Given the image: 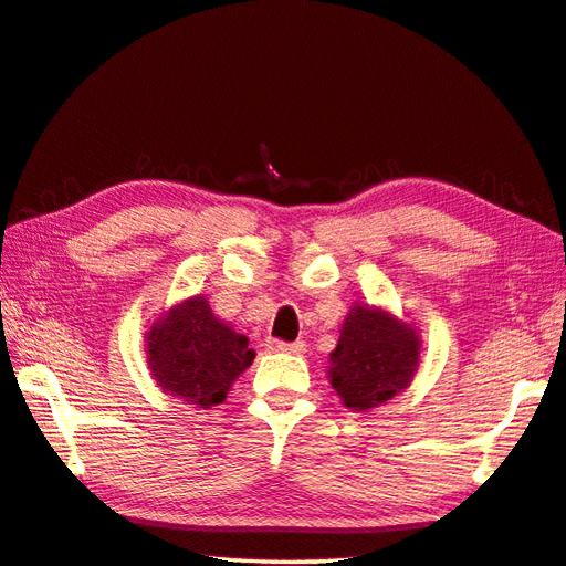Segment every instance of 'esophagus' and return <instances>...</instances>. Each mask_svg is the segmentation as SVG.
Wrapping results in <instances>:
<instances>
[{
	"label": "esophagus",
	"mask_w": 566,
	"mask_h": 566,
	"mask_svg": "<svg viewBox=\"0 0 566 566\" xmlns=\"http://www.w3.org/2000/svg\"><path fill=\"white\" fill-rule=\"evenodd\" d=\"M268 346L270 353H294V356H302L304 353V340H294V343H284L280 338H268Z\"/></svg>",
	"instance_id": "34e87169"
}]
</instances>
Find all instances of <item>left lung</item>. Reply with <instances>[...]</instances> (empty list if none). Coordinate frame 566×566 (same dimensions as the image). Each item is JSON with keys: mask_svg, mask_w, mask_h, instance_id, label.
Masks as SVG:
<instances>
[{"mask_svg": "<svg viewBox=\"0 0 566 566\" xmlns=\"http://www.w3.org/2000/svg\"><path fill=\"white\" fill-rule=\"evenodd\" d=\"M419 336L385 308L356 304L331 353L328 380L353 412L380 407L412 382L419 368Z\"/></svg>", "mask_w": 566, "mask_h": 566, "instance_id": "obj_1", "label": "left lung"}]
</instances>
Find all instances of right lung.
<instances>
[{
  "mask_svg": "<svg viewBox=\"0 0 566 566\" xmlns=\"http://www.w3.org/2000/svg\"><path fill=\"white\" fill-rule=\"evenodd\" d=\"M252 360L248 336L210 312L203 294L171 306L147 334L151 378L166 395L198 409L223 402L230 385Z\"/></svg>",
  "mask_w": 566,
  "mask_h": 566,
  "instance_id": "right-lung-1",
  "label": "right lung"
}]
</instances>
